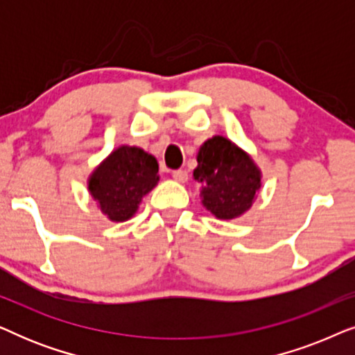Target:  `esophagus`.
<instances>
[{
	"label": "esophagus",
	"mask_w": 355,
	"mask_h": 355,
	"mask_svg": "<svg viewBox=\"0 0 355 355\" xmlns=\"http://www.w3.org/2000/svg\"><path fill=\"white\" fill-rule=\"evenodd\" d=\"M173 179L178 182H186L189 179V174L186 169H176V171H173Z\"/></svg>",
	"instance_id": "obj_1"
}]
</instances>
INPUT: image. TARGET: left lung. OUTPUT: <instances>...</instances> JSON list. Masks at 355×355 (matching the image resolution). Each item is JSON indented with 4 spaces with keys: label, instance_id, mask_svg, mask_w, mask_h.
<instances>
[{
    "label": "left lung",
    "instance_id": "8db88e82",
    "mask_svg": "<svg viewBox=\"0 0 355 355\" xmlns=\"http://www.w3.org/2000/svg\"><path fill=\"white\" fill-rule=\"evenodd\" d=\"M193 179L200 184L203 207L220 220L244 215L261 187V173L244 150L223 135L202 145Z\"/></svg>",
    "mask_w": 355,
    "mask_h": 355
}]
</instances>
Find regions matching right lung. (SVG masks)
Wrapping results in <instances>:
<instances>
[{
	"mask_svg": "<svg viewBox=\"0 0 355 355\" xmlns=\"http://www.w3.org/2000/svg\"><path fill=\"white\" fill-rule=\"evenodd\" d=\"M159 181L158 162L139 147L121 145L90 174L89 191L111 221L129 220Z\"/></svg>",
	"mask_w": 355,
	"mask_h": 355,
	"instance_id": "1",
	"label": "right lung"
}]
</instances>
